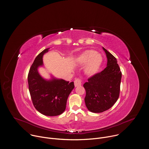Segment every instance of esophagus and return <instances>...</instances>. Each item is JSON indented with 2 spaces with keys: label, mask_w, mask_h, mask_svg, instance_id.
<instances>
[{
  "label": "esophagus",
  "mask_w": 149,
  "mask_h": 149,
  "mask_svg": "<svg viewBox=\"0 0 149 149\" xmlns=\"http://www.w3.org/2000/svg\"><path fill=\"white\" fill-rule=\"evenodd\" d=\"M74 85L75 86H78L81 85V81L79 78H77L74 81Z\"/></svg>",
  "instance_id": "obj_1"
}]
</instances>
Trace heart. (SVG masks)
<instances>
[{"instance_id": "heart-1", "label": "heart", "mask_w": 149, "mask_h": 149, "mask_svg": "<svg viewBox=\"0 0 149 149\" xmlns=\"http://www.w3.org/2000/svg\"><path fill=\"white\" fill-rule=\"evenodd\" d=\"M76 62L80 65L85 64V72L88 75H93L96 74L102 63V57L101 54L96 53L93 49H88L80 54L76 58Z\"/></svg>"}]
</instances>
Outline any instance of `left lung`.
Here are the masks:
<instances>
[{"instance_id": "1", "label": "left lung", "mask_w": 149, "mask_h": 149, "mask_svg": "<svg viewBox=\"0 0 149 149\" xmlns=\"http://www.w3.org/2000/svg\"><path fill=\"white\" fill-rule=\"evenodd\" d=\"M108 62L107 67L88 79L84 84L85 102L88 109L101 113L110 109L119 96L122 72L116 58L103 47Z\"/></svg>"}]
</instances>
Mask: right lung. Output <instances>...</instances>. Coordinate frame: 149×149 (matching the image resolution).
I'll list each match as a JSON object with an SVG mask.
<instances>
[{"mask_svg": "<svg viewBox=\"0 0 149 149\" xmlns=\"http://www.w3.org/2000/svg\"><path fill=\"white\" fill-rule=\"evenodd\" d=\"M48 49H44L35 58L28 74V84L35 108L44 115L53 116L61 115L65 110L67 99L74 88V84L62 79L46 80L39 74L38 68L42 65V56Z\"/></svg>", "mask_w": 149, "mask_h": 149, "instance_id": "add662e5", "label": "right lung"}]
</instances>
